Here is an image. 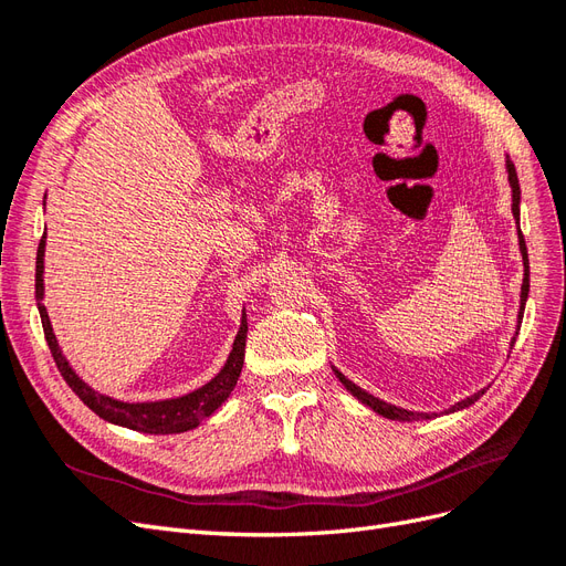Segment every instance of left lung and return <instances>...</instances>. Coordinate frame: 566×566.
<instances>
[{
  "instance_id": "left-lung-1",
  "label": "left lung",
  "mask_w": 566,
  "mask_h": 566,
  "mask_svg": "<svg viewBox=\"0 0 566 566\" xmlns=\"http://www.w3.org/2000/svg\"><path fill=\"white\" fill-rule=\"evenodd\" d=\"M505 169H507V181H510V188H512V217H515V224H517L520 252H522V264H524V279H522V293H520V314H517V331H515V335H512V339H510V349H512V347H515V342H517V333H520L522 316H524V306H526V297H528V256H526V243H524V235H522V229H520V200H522L520 179H517V172H515V165H512V160H510V158L505 160ZM333 370H335V375H337V380H339L342 385H345L358 401L366 403L368 408H373L375 413L382 416V418H389V420H401V422L432 420V418H437V413H418V410H406V408H399V406H391V403H387V401H382V399H378V397H373V394H368L366 389H361L358 385H354L352 380H347L345 375H342L335 366H333ZM484 391H486V387H484V389H479V391H474L472 397L458 401V403H455V406H451L449 410H443L441 416L455 413V410H462V408L472 406L479 397H482Z\"/></svg>"
}]
</instances>
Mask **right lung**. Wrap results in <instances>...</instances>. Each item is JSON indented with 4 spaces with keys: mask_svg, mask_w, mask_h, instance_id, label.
<instances>
[{
    "mask_svg": "<svg viewBox=\"0 0 566 566\" xmlns=\"http://www.w3.org/2000/svg\"><path fill=\"white\" fill-rule=\"evenodd\" d=\"M44 245H46V235H42V241H40L38 266H35V300H38L46 345H49L51 356H54V361L63 375V380L67 382V387H71L82 399V403L90 406L98 418H104L119 427H127V430L146 432V434H179V432L193 430V427H198L205 418H210L214 410L229 399V394L233 391L238 378H241L243 361H245V337H248L245 312H243L241 328H238V335L233 339V349L227 358L224 368H221L208 385L198 387L196 391H188V394H184V397L165 399V401L127 403V401H117L113 397H106V394H101L84 382L73 370V366L67 364V358L63 356V352L59 347V339L54 335V328H51L46 306L42 304V297H44V279H42Z\"/></svg>",
    "mask_w": 566,
    "mask_h": 566,
    "instance_id": "1",
    "label": "right lung"
}]
</instances>
